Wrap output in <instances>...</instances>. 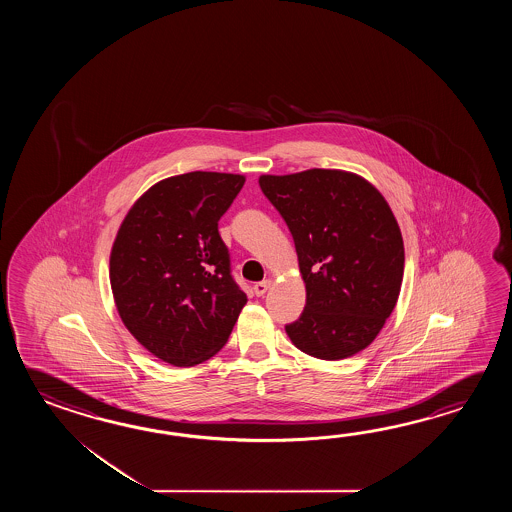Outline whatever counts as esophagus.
I'll use <instances>...</instances> for the list:
<instances>
[{
    "instance_id": "34e87169",
    "label": "esophagus",
    "mask_w": 512,
    "mask_h": 512,
    "mask_svg": "<svg viewBox=\"0 0 512 512\" xmlns=\"http://www.w3.org/2000/svg\"><path fill=\"white\" fill-rule=\"evenodd\" d=\"M272 280H263V282H258L254 285V293L256 296H263V294L267 293V289L271 287Z\"/></svg>"
}]
</instances>
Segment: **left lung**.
Here are the masks:
<instances>
[{
	"label": "left lung",
	"mask_w": 512,
	"mask_h": 512,
	"mask_svg": "<svg viewBox=\"0 0 512 512\" xmlns=\"http://www.w3.org/2000/svg\"><path fill=\"white\" fill-rule=\"evenodd\" d=\"M258 183L293 234L305 283L304 313L285 326L291 342L316 359L357 355L401 293L403 234L388 201L346 170L260 175Z\"/></svg>",
	"instance_id": "obj_1"
}]
</instances>
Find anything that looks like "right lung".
Instances as JSON below:
<instances>
[{
  "label": "right lung",
  "instance_id": "obj_1",
  "mask_svg": "<svg viewBox=\"0 0 512 512\" xmlns=\"http://www.w3.org/2000/svg\"><path fill=\"white\" fill-rule=\"evenodd\" d=\"M243 185L245 175L221 172L166 177L120 223L109 254L113 300L133 338L166 364L214 357L247 304L218 232Z\"/></svg>",
  "mask_w": 512,
  "mask_h": 512
}]
</instances>
